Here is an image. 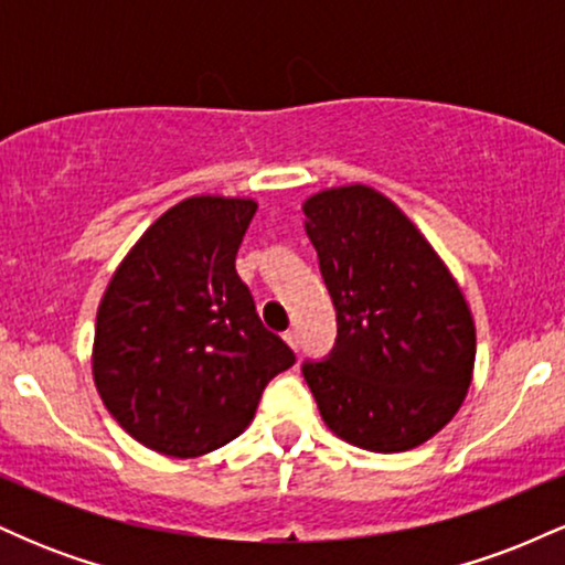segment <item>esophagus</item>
Returning a JSON list of instances; mask_svg holds the SVG:
<instances>
[{
  "instance_id": "obj_1",
  "label": "esophagus",
  "mask_w": 565,
  "mask_h": 565,
  "mask_svg": "<svg viewBox=\"0 0 565 565\" xmlns=\"http://www.w3.org/2000/svg\"><path fill=\"white\" fill-rule=\"evenodd\" d=\"M284 340H287V345H289L291 350H295V353H297V350H300V337H297L295 329H289V332H284Z\"/></svg>"
}]
</instances>
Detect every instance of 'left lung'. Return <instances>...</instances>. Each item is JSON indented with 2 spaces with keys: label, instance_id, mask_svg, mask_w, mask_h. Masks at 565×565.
Here are the masks:
<instances>
[{
  "label": "left lung",
  "instance_id": "left-lung-1",
  "mask_svg": "<svg viewBox=\"0 0 565 565\" xmlns=\"http://www.w3.org/2000/svg\"><path fill=\"white\" fill-rule=\"evenodd\" d=\"M302 212L337 313L334 348L302 364L323 423L359 449H414L470 387L468 302L423 233L374 188L321 191Z\"/></svg>",
  "mask_w": 565,
  "mask_h": 565
}]
</instances>
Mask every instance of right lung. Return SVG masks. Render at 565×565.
Wrapping results in <instances>:
<instances>
[{"label": "right lung", "mask_w": 565, "mask_h": 565, "mask_svg": "<svg viewBox=\"0 0 565 565\" xmlns=\"http://www.w3.org/2000/svg\"><path fill=\"white\" fill-rule=\"evenodd\" d=\"M255 212L249 199L180 201L142 233L103 295L97 393L148 449L170 457L220 449L252 423L265 385L295 364L236 274Z\"/></svg>", "instance_id": "1"}]
</instances>
